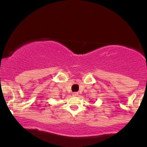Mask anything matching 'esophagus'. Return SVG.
<instances>
[{"label": "esophagus", "mask_w": 147, "mask_h": 147, "mask_svg": "<svg viewBox=\"0 0 147 147\" xmlns=\"http://www.w3.org/2000/svg\"><path fill=\"white\" fill-rule=\"evenodd\" d=\"M78 95V92H73V93H72V96H74V97H77Z\"/></svg>", "instance_id": "34e87169"}]
</instances>
